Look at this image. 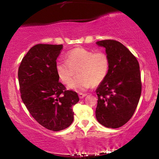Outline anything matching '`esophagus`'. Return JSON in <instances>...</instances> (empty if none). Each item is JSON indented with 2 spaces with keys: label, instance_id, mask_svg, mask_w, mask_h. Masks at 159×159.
<instances>
[{
  "label": "esophagus",
  "instance_id": "34e87169",
  "mask_svg": "<svg viewBox=\"0 0 159 159\" xmlns=\"http://www.w3.org/2000/svg\"><path fill=\"white\" fill-rule=\"evenodd\" d=\"M87 95L86 93H79V98H83Z\"/></svg>",
  "mask_w": 159,
  "mask_h": 159
}]
</instances>
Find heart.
<instances>
[{
	"label": "heart",
	"instance_id": "obj_1",
	"mask_svg": "<svg viewBox=\"0 0 159 159\" xmlns=\"http://www.w3.org/2000/svg\"><path fill=\"white\" fill-rule=\"evenodd\" d=\"M66 59L56 63V71L63 83L67 84L77 70L78 75L69 88L78 92L101 84L109 73L111 61L105 51L76 48L66 54Z\"/></svg>",
	"mask_w": 159,
	"mask_h": 159
}]
</instances>
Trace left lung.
I'll list each match as a JSON object with an SVG mask.
<instances>
[{"label":"left lung","mask_w":159,"mask_h":159,"mask_svg":"<svg viewBox=\"0 0 159 159\" xmlns=\"http://www.w3.org/2000/svg\"><path fill=\"white\" fill-rule=\"evenodd\" d=\"M109 56V73L95 90V116L108 128H119L133 116L140 100L142 82L139 63L123 44L114 40L98 41Z\"/></svg>","instance_id":"8db88e82"}]
</instances>
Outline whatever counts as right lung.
Here are the masks:
<instances>
[{"label": "right lung", "instance_id": "right-lung-1", "mask_svg": "<svg viewBox=\"0 0 159 159\" xmlns=\"http://www.w3.org/2000/svg\"><path fill=\"white\" fill-rule=\"evenodd\" d=\"M63 45L38 44L22 58L18 70L21 98L31 116L43 127L60 131L74 120L77 93L58 81L56 63Z\"/></svg>", "mask_w": 159, "mask_h": 159}]
</instances>
